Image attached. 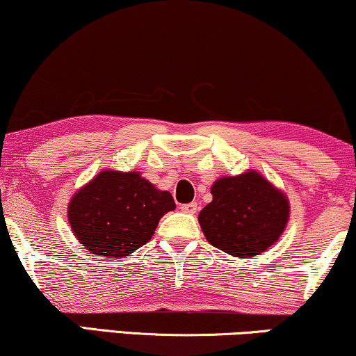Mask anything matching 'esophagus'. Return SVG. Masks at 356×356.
I'll use <instances>...</instances> for the list:
<instances>
[{
	"label": "esophagus",
	"instance_id": "1",
	"mask_svg": "<svg viewBox=\"0 0 356 356\" xmlns=\"http://www.w3.org/2000/svg\"><path fill=\"white\" fill-rule=\"evenodd\" d=\"M181 211H183L184 213H196V212H197V204H196V202L183 204Z\"/></svg>",
	"mask_w": 356,
	"mask_h": 356
}]
</instances>
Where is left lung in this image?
Instances as JSON below:
<instances>
[{"mask_svg":"<svg viewBox=\"0 0 356 356\" xmlns=\"http://www.w3.org/2000/svg\"><path fill=\"white\" fill-rule=\"evenodd\" d=\"M211 193L199 225L212 246L233 257L252 259L269 250L289 223V197L257 170L218 178Z\"/></svg>","mask_w":356,"mask_h":356,"instance_id":"8db88e82","label":"left lung"}]
</instances>
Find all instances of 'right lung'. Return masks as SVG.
Masks as SVG:
<instances>
[{"instance_id": "add662e5", "label": "right lung", "mask_w": 356, "mask_h": 356, "mask_svg": "<svg viewBox=\"0 0 356 356\" xmlns=\"http://www.w3.org/2000/svg\"><path fill=\"white\" fill-rule=\"evenodd\" d=\"M175 207L172 194L139 172L102 170L72 194L67 220L87 251L121 259L149 243L160 218Z\"/></svg>"}]
</instances>
